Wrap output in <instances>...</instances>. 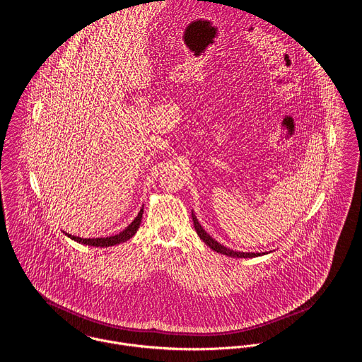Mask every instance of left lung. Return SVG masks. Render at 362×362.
Wrapping results in <instances>:
<instances>
[{
  "label": "left lung",
  "instance_id": "left-lung-1",
  "mask_svg": "<svg viewBox=\"0 0 362 362\" xmlns=\"http://www.w3.org/2000/svg\"><path fill=\"white\" fill-rule=\"evenodd\" d=\"M192 218H193V223H194L195 231H197V234L199 235V238H201L211 250H214L215 252H218V253H222V255H226V256H231V257H257V256L266 255V252H262V253L256 252V253H253V252H238V250H228V248L223 247L222 244H219L218 241H215V240L201 227V224L197 221V218H195V215L193 212H192Z\"/></svg>",
  "mask_w": 362,
  "mask_h": 362
}]
</instances>
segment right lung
I'll list each match as a JSON object with an SVG mask.
<instances>
[{
  "label": "right lung",
  "instance_id": "add662e5",
  "mask_svg": "<svg viewBox=\"0 0 362 362\" xmlns=\"http://www.w3.org/2000/svg\"><path fill=\"white\" fill-rule=\"evenodd\" d=\"M141 215H143V208L140 209V212L138 214V216L135 218L134 222L131 223L125 230H122L119 234H115V235H112V237H105V238L103 237H100V238H81V237H77V235H71L69 233H64V234L69 238H71V240H74V241H77L80 244H83V245L100 247V248L106 247L107 248V247H112V245L125 243L129 238H132L135 235V233L138 231V228H139L140 222H141Z\"/></svg>",
  "mask_w": 362,
  "mask_h": 362
}]
</instances>
